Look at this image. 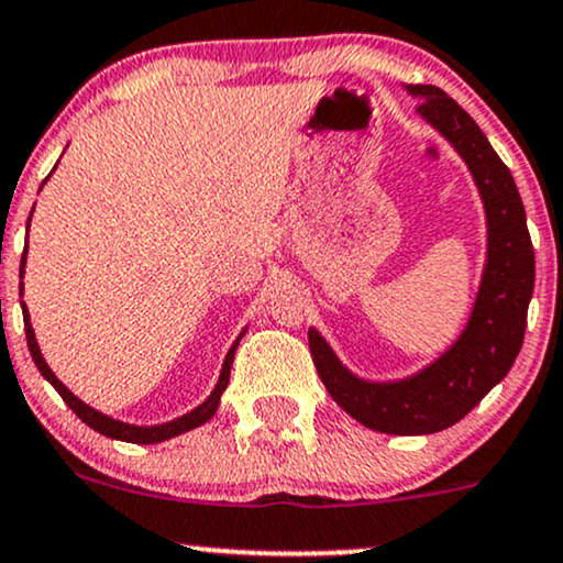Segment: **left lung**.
I'll list each match as a JSON object with an SVG mask.
<instances>
[{
  "label": "left lung",
  "mask_w": 563,
  "mask_h": 563,
  "mask_svg": "<svg viewBox=\"0 0 563 563\" xmlns=\"http://www.w3.org/2000/svg\"><path fill=\"white\" fill-rule=\"evenodd\" d=\"M417 112L456 146L483 196L487 264L470 324L428 369L401 383H364L338 362L317 330L309 349L333 401L364 428L388 435H428L470 415L517 358L534 288V252L527 214L509 167L475 120L438 86H409Z\"/></svg>",
  "instance_id": "obj_1"
}]
</instances>
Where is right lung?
<instances>
[{"mask_svg": "<svg viewBox=\"0 0 563 563\" xmlns=\"http://www.w3.org/2000/svg\"><path fill=\"white\" fill-rule=\"evenodd\" d=\"M25 252H29V249H25ZM25 252H23V260H20V273H23ZM23 322H25V341H29V349H31L33 362H36L38 372H42V375L46 377V380H49V383L54 385V390H57L59 396H63V401H65L67 406H70L73 411H76L78 419H84V422L88 424V428L97 430V432H101V435H107V438L125 440V443H162V440L175 438V435H180V432H188V430L199 428V424H205L207 419H212V417H214V411H217V406H220V396H222V390L228 388V380H230V364H233L235 346H239V341H235V343H233V349L228 351L225 364H222V372H220V380H217L214 390H212V396H209L207 401L201 404V406H196V409L191 411V415H183V417L173 419V422H165V424H154V428H135V424H125V422H120V419H112V417L101 415V411L91 409V406H86L84 401H80V398L73 396V393L67 390L65 385L57 380V377H54V372H52L49 367H46V362H44L42 351H38L36 335H33V328H31V320H29V311H25V309H23Z\"/></svg>", "mask_w": 563, "mask_h": 563, "instance_id": "right-lung-1", "label": "right lung"}]
</instances>
